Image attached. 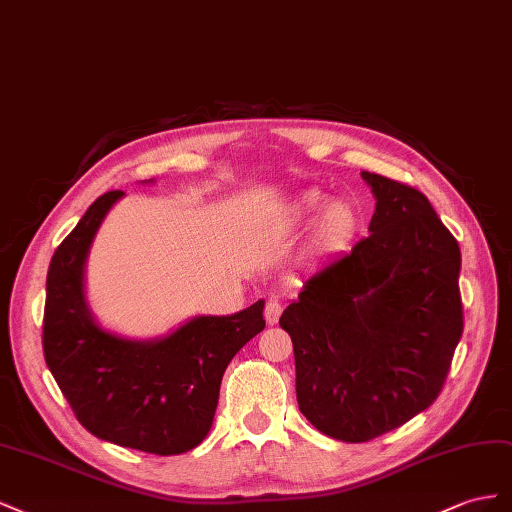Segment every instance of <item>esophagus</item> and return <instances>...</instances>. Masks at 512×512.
<instances>
[{
    "instance_id": "1",
    "label": "esophagus",
    "mask_w": 512,
    "mask_h": 512,
    "mask_svg": "<svg viewBox=\"0 0 512 512\" xmlns=\"http://www.w3.org/2000/svg\"><path fill=\"white\" fill-rule=\"evenodd\" d=\"M281 311H283L281 300L276 298V296H270V298L266 300V321H268L270 326H274L276 321H279V317H281Z\"/></svg>"
}]
</instances>
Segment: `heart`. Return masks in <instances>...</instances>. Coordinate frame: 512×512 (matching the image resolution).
<instances>
[{
    "instance_id": "b5f03b06",
    "label": "heart",
    "mask_w": 512,
    "mask_h": 512,
    "mask_svg": "<svg viewBox=\"0 0 512 512\" xmlns=\"http://www.w3.org/2000/svg\"><path fill=\"white\" fill-rule=\"evenodd\" d=\"M319 203H321V193L311 191V193L302 195L294 203L291 214H294V218H298L300 221V218H306L309 214H313ZM356 225H358V216H356V210L352 203L345 199H334L319 214V221L315 227V238L319 244H326V246L341 244L347 238H352V233L356 231Z\"/></svg>"
}]
</instances>
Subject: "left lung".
Returning <instances> with one entry per match:
<instances>
[{
	"label": "left lung",
	"instance_id": "left-lung-1",
	"mask_svg": "<svg viewBox=\"0 0 512 512\" xmlns=\"http://www.w3.org/2000/svg\"><path fill=\"white\" fill-rule=\"evenodd\" d=\"M362 180L375 195L371 233L324 261L279 319L300 412L349 444L425 412L463 334L457 240L416 188L369 171Z\"/></svg>",
	"mask_w": 512,
	"mask_h": 512
}]
</instances>
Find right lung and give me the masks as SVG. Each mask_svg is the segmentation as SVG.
Instances as JSON below:
<instances>
[{"label":"right lung","instance_id":"1","mask_svg":"<svg viewBox=\"0 0 512 512\" xmlns=\"http://www.w3.org/2000/svg\"><path fill=\"white\" fill-rule=\"evenodd\" d=\"M122 191L98 197L53 253L42 349L77 420L100 440L182 455L212 427L231 358L264 330V300L236 315H199L163 339L133 341L102 328L85 300V261Z\"/></svg>","mask_w":512,"mask_h":512}]
</instances>
